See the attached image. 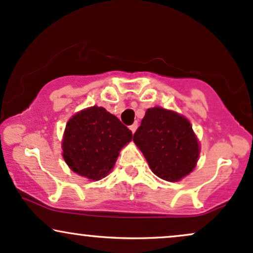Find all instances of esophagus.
<instances>
[{
	"mask_svg": "<svg viewBox=\"0 0 253 253\" xmlns=\"http://www.w3.org/2000/svg\"><path fill=\"white\" fill-rule=\"evenodd\" d=\"M129 127H130V130H131V132H135L136 129H137V123L131 124V126H130Z\"/></svg>",
	"mask_w": 253,
	"mask_h": 253,
	"instance_id": "34e87169",
	"label": "esophagus"
}]
</instances>
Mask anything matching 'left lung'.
<instances>
[{
  "instance_id": "1",
  "label": "left lung",
  "mask_w": 253,
  "mask_h": 253,
  "mask_svg": "<svg viewBox=\"0 0 253 253\" xmlns=\"http://www.w3.org/2000/svg\"><path fill=\"white\" fill-rule=\"evenodd\" d=\"M132 140L153 173L167 181L188 175L200 154L198 141L188 119L161 107L147 110Z\"/></svg>"
}]
</instances>
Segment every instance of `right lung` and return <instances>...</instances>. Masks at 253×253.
<instances>
[{"mask_svg":"<svg viewBox=\"0 0 253 253\" xmlns=\"http://www.w3.org/2000/svg\"><path fill=\"white\" fill-rule=\"evenodd\" d=\"M131 138L132 132L116 116L93 106L68 122L62 142L63 158L75 173L99 180L113 169L119 150Z\"/></svg>","mask_w":253,"mask_h":253,"instance_id":"right-lung-1","label":"right lung"}]
</instances>
